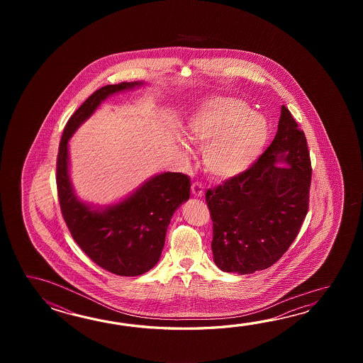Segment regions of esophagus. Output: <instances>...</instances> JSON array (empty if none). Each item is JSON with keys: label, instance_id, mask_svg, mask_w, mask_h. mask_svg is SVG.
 Wrapping results in <instances>:
<instances>
[{"label": "esophagus", "instance_id": "esophagus-1", "mask_svg": "<svg viewBox=\"0 0 363 363\" xmlns=\"http://www.w3.org/2000/svg\"><path fill=\"white\" fill-rule=\"evenodd\" d=\"M191 189H192L194 197H202L203 196V186L200 183H193Z\"/></svg>", "mask_w": 363, "mask_h": 363}]
</instances>
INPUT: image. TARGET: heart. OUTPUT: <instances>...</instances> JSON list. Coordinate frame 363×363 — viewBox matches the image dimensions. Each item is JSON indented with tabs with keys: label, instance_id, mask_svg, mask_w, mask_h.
<instances>
[{
	"label": "heart",
	"instance_id": "b5f03b06",
	"mask_svg": "<svg viewBox=\"0 0 363 363\" xmlns=\"http://www.w3.org/2000/svg\"><path fill=\"white\" fill-rule=\"evenodd\" d=\"M247 104L228 96L208 100L193 114L188 136L205 144V169L216 179L235 178L247 171L261 155L269 128L262 116L249 114Z\"/></svg>",
	"mask_w": 363,
	"mask_h": 363
}]
</instances>
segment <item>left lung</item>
<instances>
[{
	"instance_id": "8db88e82",
	"label": "left lung",
	"mask_w": 363,
	"mask_h": 363,
	"mask_svg": "<svg viewBox=\"0 0 363 363\" xmlns=\"http://www.w3.org/2000/svg\"><path fill=\"white\" fill-rule=\"evenodd\" d=\"M310 183L308 141L283 105L270 147L247 171L206 192L216 266L245 275L278 262L308 214Z\"/></svg>"
}]
</instances>
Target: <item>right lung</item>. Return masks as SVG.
Returning a JSON list of instances; mask_svg holds the SVG:
<instances>
[{
  "label": "right lung",
  "mask_w": 363,
  "mask_h": 363,
  "mask_svg": "<svg viewBox=\"0 0 363 363\" xmlns=\"http://www.w3.org/2000/svg\"><path fill=\"white\" fill-rule=\"evenodd\" d=\"M143 82L105 85L71 116L57 157V191L62 216L72 239L93 262L119 277H138L155 267L162 253L166 231L175 210L189 199L191 180L182 172L149 179L125 200L93 208L77 200L69 177V140L110 94Z\"/></svg>",
  "instance_id": "obj_1"
}]
</instances>
